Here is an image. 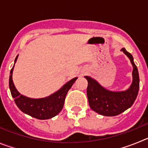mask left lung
<instances>
[{
    "mask_svg": "<svg viewBox=\"0 0 148 148\" xmlns=\"http://www.w3.org/2000/svg\"><path fill=\"white\" fill-rule=\"evenodd\" d=\"M121 51L130 58L133 66V82L128 90L122 92H112L106 90L90 77L85 76L88 82L87 98L90 108L105 116H115L130 108L135 101L139 90V76L132 55L122 48Z\"/></svg>",
    "mask_w": 148,
    "mask_h": 148,
    "instance_id": "1",
    "label": "left lung"
}]
</instances>
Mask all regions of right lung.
<instances>
[{
    "label": "right lung",
    "mask_w": 148,
    "mask_h": 148,
    "mask_svg": "<svg viewBox=\"0 0 148 148\" xmlns=\"http://www.w3.org/2000/svg\"><path fill=\"white\" fill-rule=\"evenodd\" d=\"M18 56V55L15 58V63ZM13 68L14 66L10 71V89L15 104L23 113L40 120L53 118L61 112L64 107L66 93L77 79V78H73L58 91L48 97L38 99H29L19 93L15 88L12 81Z\"/></svg>",
    "instance_id": "add662e5"
}]
</instances>
